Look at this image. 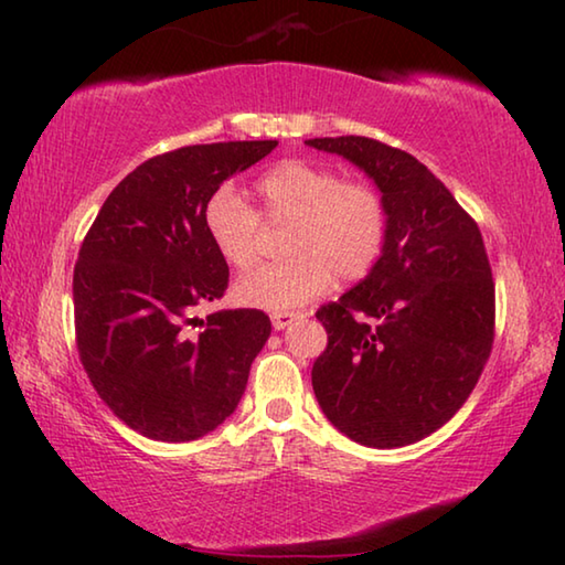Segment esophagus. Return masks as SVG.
I'll use <instances>...</instances> for the list:
<instances>
[{"instance_id":"obj_1","label":"esophagus","mask_w":565,"mask_h":565,"mask_svg":"<svg viewBox=\"0 0 565 565\" xmlns=\"http://www.w3.org/2000/svg\"><path fill=\"white\" fill-rule=\"evenodd\" d=\"M301 317H303L301 311H274L271 313V323H274L276 331H281V329H286V327H289V323H294L296 319H301Z\"/></svg>"}]
</instances>
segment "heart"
<instances>
[{
    "instance_id": "heart-1",
    "label": "heart",
    "mask_w": 565,
    "mask_h": 565,
    "mask_svg": "<svg viewBox=\"0 0 565 565\" xmlns=\"http://www.w3.org/2000/svg\"><path fill=\"white\" fill-rule=\"evenodd\" d=\"M259 212L232 186H218L204 206L214 248L234 269L259 259L262 220L289 224L281 262L266 264L236 284L244 306L286 311L317 299L333 276L359 281L374 269L388 236V206L379 186L341 179L337 171L303 159H284L256 181Z\"/></svg>"
}]
</instances>
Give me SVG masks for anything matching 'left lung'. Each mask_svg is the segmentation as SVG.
Instances as JSON below:
<instances>
[{"instance_id": "1", "label": "left lung", "mask_w": 565, "mask_h": 565, "mask_svg": "<svg viewBox=\"0 0 565 565\" xmlns=\"http://www.w3.org/2000/svg\"><path fill=\"white\" fill-rule=\"evenodd\" d=\"M306 145L361 167L388 206L374 269L317 311L329 343L313 361V394L351 441L416 444L466 404L491 356L495 286L481 228L406 151L369 137Z\"/></svg>"}]
</instances>
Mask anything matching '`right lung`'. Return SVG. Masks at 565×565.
I'll use <instances>...</instances> for the list:
<instances>
[{"label": "right lung", "mask_w": 565, "mask_h": 565, "mask_svg": "<svg viewBox=\"0 0 565 565\" xmlns=\"http://www.w3.org/2000/svg\"><path fill=\"white\" fill-rule=\"evenodd\" d=\"M276 145L218 141L151 157L114 186L84 236L72 284L76 349L104 404L141 436L196 441L244 396L271 321L259 309L196 317L228 286L204 206Z\"/></svg>", "instance_id": "1"}]
</instances>
